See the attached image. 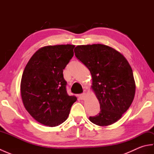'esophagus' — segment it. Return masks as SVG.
I'll return each mask as SVG.
<instances>
[{"mask_svg":"<svg viewBox=\"0 0 154 154\" xmlns=\"http://www.w3.org/2000/svg\"><path fill=\"white\" fill-rule=\"evenodd\" d=\"M85 97H86V93H83L80 94V97H81V99H85Z\"/></svg>","mask_w":154,"mask_h":154,"instance_id":"34e87169","label":"esophagus"}]
</instances>
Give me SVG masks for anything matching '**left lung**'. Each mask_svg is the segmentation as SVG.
Returning <instances> with one entry per match:
<instances>
[{
    "mask_svg": "<svg viewBox=\"0 0 154 154\" xmlns=\"http://www.w3.org/2000/svg\"><path fill=\"white\" fill-rule=\"evenodd\" d=\"M75 55L89 69L100 110L90 116L98 126H109L119 120L129 109L135 95L132 69L126 59L114 49L103 44L77 45Z\"/></svg>",
    "mask_w": 154,
    "mask_h": 154,
    "instance_id": "obj_1",
    "label": "left lung"
}]
</instances>
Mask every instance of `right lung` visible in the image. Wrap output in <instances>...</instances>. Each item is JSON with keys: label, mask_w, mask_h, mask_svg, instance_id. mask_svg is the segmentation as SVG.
<instances>
[{"label": "right lung", "mask_w": 154, "mask_h": 154, "mask_svg": "<svg viewBox=\"0 0 154 154\" xmlns=\"http://www.w3.org/2000/svg\"><path fill=\"white\" fill-rule=\"evenodd\" d=\"M74 45H48L32 55L23 72L20 92L25 109L45 126L65 122L77 97L68 95L63 71L73 56Z\"/></svg>", "instance_id": "add662e5"}]
</instances>
